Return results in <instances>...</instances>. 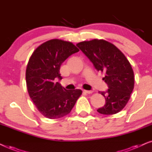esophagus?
<instances>
[{"label":"esophagus","mask_w":152,"mask_h":152,"mask_svg":"<svg viewBox=\"0 0 152 152\" xmlns=\"http://www.w3.org/2000/svg\"><path fill=\"white\" fill-rule=\"evenodd\" d=\"M84 92L87 93V94H91V93H92L93 91H86V90H84Z\"/></svg>","instance_id":"esophagus-1"}]
</instances>
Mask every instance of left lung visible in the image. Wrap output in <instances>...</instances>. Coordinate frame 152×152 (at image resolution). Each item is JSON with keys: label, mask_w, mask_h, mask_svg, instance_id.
<instances>
[{"label": "left lung", "mask_w": 152, "mask_h": 152, "mask_svg": "<svg viewBox=\"0 0 152 152\" xmlns=\"http://www.w3.org/2000/svg\"><path fill=\"white\" fill-rule=\"evenodd\" d=\"M92 62L97 71L104 73L109 89L99 93L106 104L97 110L104 115H113L122 111L130 99L134 87V74L125 56L117 47L103 39H93L77 44Z\"/></svg>", "instance_id": "1"}]
</instances>
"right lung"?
Returning <instances> with one entry per match:
<instances>
[{"label":"right lung","instance_id":"1","mask_svg":"<svg viewBox=\"0 0 152 152\" xmlns=\"http://www.w3.org/2000/svg\"><path fill=\"white\" fill-rule=\"evenodd\" d=\"M79 52L73 43L61 39H51L39 45L31 55L27 65L26 78L30 98L39 111L49 119L64 117L71 111L82 95L80 89L66 90L57 79L62 63Z\"/></svg>","mask_w":152,"mask_h":152}]
</instances>
